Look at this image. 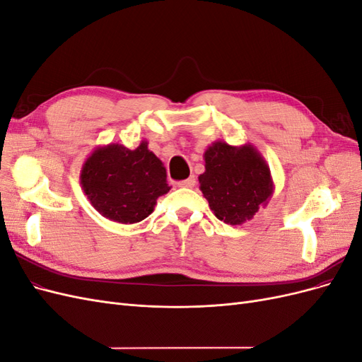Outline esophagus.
Segmentation results:
<instances>
[{"instance_id":"esophagus-1","label":"esophagus","mask_w":362,"mask_h":362,"mask_svg":"<svg viewBox=\"0 0 362 362\" xmlns=\"http://www.w3.org/2000/svg\"><path fill=\"white\" fill-rule=\"evenodd\" d=\"M194 184H196V178H194V177H190V178H187V180H184V181H181V182H178L180 187H194Z\"/></svg>"}]
</instances>
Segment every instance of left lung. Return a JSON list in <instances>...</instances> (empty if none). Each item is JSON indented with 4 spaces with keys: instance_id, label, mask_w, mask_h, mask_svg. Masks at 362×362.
<instances>
[{
    "instance_id": "8db88e82",
    "label": "left lung",
    "mask_w": 362,
    "mask_h": 362,
    "mask_svg": "<svg viewBox=\"0 0 362 362\" xmlns=\"http://www.w3.org/2000/svg\"><path fill=\"white\" fill-rule=\"evenodd\" d=\"M205 172L199 189L214 216L228 225H243L266 206L275 184L267 161L254 145L217 140L204 152Z\"/></svg>"
}]
</instances>
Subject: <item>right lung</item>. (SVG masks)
<instances>
[{
	"instance_id": "add662e5",
	"label": "right lung",
	"mask_w": 362,
	"mask_h": 362,
	"mask_svg": "<svg viewBox=\"0 0 362 362\" xmlns=\"http://www.w3.org/2000/svg\"><path fill=\"white\" fill-rule=\"evenodd\" d=\"M163 161L141 140L136 149L119 144L98 146L80 173L84 194L108 221L131 225L146 218L170 187Z\"/></svg>"
}]
</instances>
